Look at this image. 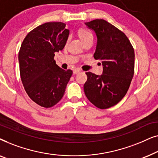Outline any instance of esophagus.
<instances>
[{
	"mask_svg": "<svg viewBox=\"0 0 158 158\" xmlns=\"http://www.w3.org/2000/svg\"><path fill=\"white\" fill-rule=\"evenodd\" d=\"M81 72V69H79V68H76V69H75L74 70H73V73H74V74H77V73H79Z\"/></svg>",
	"mask_w": 158,
	"mask_h": 158,
	"instance_id": "1",
	"label": "esophagus"
}]
</instances>
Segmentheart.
Segmentation results:
<instances>
[{"label":"heart","mask_w":158,"mask_h":158,"mask_svg":"<svg viewBox=\"0 0 158 158\" xmlns=\"http://www.w3.org/2000/svg\"><path fill=\"white\" fill-rule=\"evenodd\" d=\"M78 35L83 42H85V40H87L88 39L93 37V34L91 32H90L89 30L85 29H80L78 31Z\"/></svg>","instance_id":"obj_1"}]
</instances>
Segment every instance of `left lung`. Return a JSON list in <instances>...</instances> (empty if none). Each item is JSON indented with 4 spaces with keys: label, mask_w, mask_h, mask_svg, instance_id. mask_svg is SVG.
Masks as SVG:
<instances>
[{
    "label": "left lung",
    "mask_w": 158,
    "mask_h": 158,
    "mask_svg": "<svg viewBox=\"0 0 158 158\" xmlns=\"http://www.w3.org/2000/svg\"><path fill=\"white\" fill-rule=\"evenodd\" d=\"M96 32L94 57L102 61L103 74L85 73L84 92L90 102L101 109L117 104L125 96L135 73V50L124 32L103 19L85 23Z\"/></svg>",
    "instance_id": "8db88e82"
}]
</instances>
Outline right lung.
Listing matches in <instances>:
<instances>
[{"label":"right lung","instance_id":"add662e5","mask_svg":"<svg viewBox=\"0 0 158 158\" xmlns=\"http://www.w3.org/2000/svg\"><path fill=\"white\" fill-rule=\"evenodd\" d=\"M62 22H47L26 36L19 52L20 76L28 96L36 104L50 108L59 102L73 75L56 64L55 52L63 49L69 29Z\"/></svg>","mask_w":158,"mask_h":158}]
</instances>
